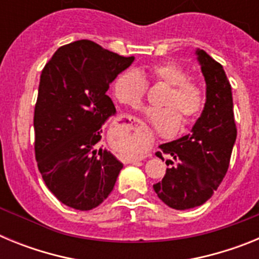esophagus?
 <instances>
[{
	"label": "esophagus",
	"mask_w": 259,
	"mask_h": 259,
	"mask_svg": "<svg viewBox=\"0 0 259 259\" xmlns=\"http://www.w3.org/2000/svg\"><path fill=\"white\" fill-rule=\"evenodd\" d=\"M137 161H139V159H132L131 163H135V162H137Z\"/></svg>",
	"instance_id": "obj_1"
}]
</instances>
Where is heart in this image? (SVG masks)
Here are the masks:
<instances>
[{
  "label": "heart",
  "mask_w": 259,
  "mask_h": 259,
  "mask_svg": "<svg viewBox=\"0 0 259 259\" xmlns=\"http://www.w3.org/2000/svg\"><path fill=\"white\" fill-rule=\"evenodd\" d=\"M148 70L152 83L167 89L158 102V109L146 111L152 124L163 135H171L179 128L193 124L206 104V92L196 80L189 79L183 66L172 61L153 63ZM148 91V83L140 71L127 68L116 75L113 81V95L116 101L130 107H139Z\"/></svg>",
  "instance_id": "b5f03b06"
}]
</instances>
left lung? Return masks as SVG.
Wrapping results in <instances>:
<instances>
[{"label":"left lung","mask_w":259,"mask_h":259,"mask_svg":"<svg viewBox=\"0 0 259 259\" xmlns=\"http://www.w3.org/2000/svg\"><path fill=\"white\" fill-rule=\"evenodd\" d=\"M196 53L206 81V104L191 134L159 146L172 161H166L171 167L162 182L153 185L159 200L176 210L200 206L211 197L227 174L237 135L223 66L205 50ZM157 157L163 159L161 152Z\"/></svg>","instance_id":"1"}]
</instances>
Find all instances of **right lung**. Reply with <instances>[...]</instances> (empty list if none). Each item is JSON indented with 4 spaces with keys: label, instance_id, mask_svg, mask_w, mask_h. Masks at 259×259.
<instances>
[{
    "label": "right lung",
    "instance_id": "1",
    "mask_svg": "<svg viewBox=\"0 0 259 259\" xmlns=\"http://www.w3.org/2000/svg\"><path fill=\"white\" fill-rule=\"evenodd\" d=\"M134 59L79 40L59 48L41 72L35 157L47 187L66 206L92 210L113 191L123 164L98 143L116 111L106 95L110 83Z\"/></svg>",
    "mask_w": 259,
    "mask_h": 259
}]
</instances>
